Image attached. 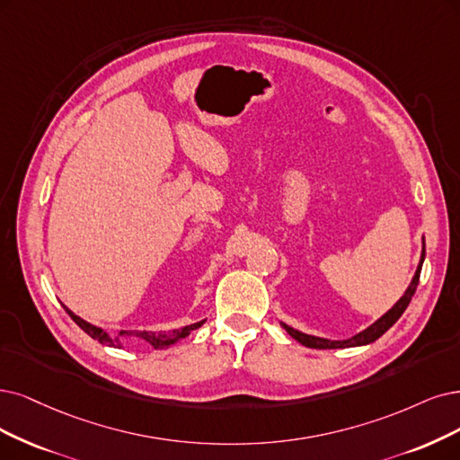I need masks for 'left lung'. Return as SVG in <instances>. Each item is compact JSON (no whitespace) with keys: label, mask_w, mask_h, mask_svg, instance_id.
Returning <instances> with one entry per match:
<instances>
[{"label":"left lung","mask_w":460,"mask_h":460,"mask_svg":"<svg viewBox=\"0 0 460 460\" xmlns=\"http://www.w3.org/2000/svg\"><path fill=\"white\" fill-rule=\"evenodd\" d=\"M422 261H424V236H422V253H420V260L417 265L415 275L407 286V290L403 292V296L394 303L393 309H388L381 318H377L373 322L371 326H367L366 330L358 332L356 335L349 337V339H341V341H333V339H324V337H316V335H309V333H303L292 326L284 324L280 322L282 328L290 333L296 341H299L301 345L309 347V349H349V347H362V345H369L373 341H377V339L388 330L396 324V320L403 314V311L407 309V305H410L415 290H417V284H419V277H420V269H422Z\"/></svg>","instance_id":"8db88e82"}]
</instances>
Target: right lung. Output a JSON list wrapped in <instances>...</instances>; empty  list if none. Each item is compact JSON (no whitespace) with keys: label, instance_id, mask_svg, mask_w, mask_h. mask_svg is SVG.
I'll return each mask as SVG.
<instances>
[{"label":"right lung","instance_id":"1","mask_svg":"<svg viewBox=\"0 0 460 460\" xmlns=\"http://www.w3.org/2000/svg\"><path fill=\"white\" fill-rule=\"evenodd\" d=\"M66 311H67V314L72 316V320L75 322V324L84 333H89L93 339H96L98 343L106 345V347H113V349H123L125 339H130V337H136V339H140V341H146L147 345H151L155 350L168 349V347L176 345L178 341H181L183 337H187L191 332L200 328L204 322H207V320H200V322H195V324H190V326H183V328H178V330H172V332H159V333H155V332H130V330H123V332H119L117 337H113L106 330H102V328H98L94 324H89L87 320L79 318L77 314H74L67 307H66Z\"/></svg>","mask_w":460,"mask_h":460}]
</instances>
